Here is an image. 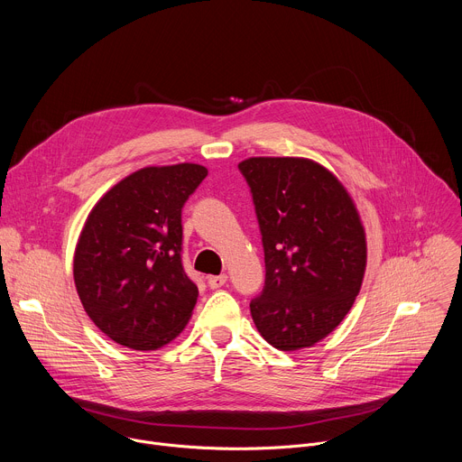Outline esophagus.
Wrapping results in <instances>:
<instances>
[{
	"mask_svg": "<svg viewBox=\"0 0 462 462\" xmlns=\"http://www.w3.org/2000/svg\"><path fill=\"white\" fill-rule=\"evenodd\" d=\"M228 276L226 274H219V276H208V287L210 289H219L226 283Z\"/></svg>",
	"mask_w": 462,
	"mask_h": 462,
	"instance_id": "obj_1",
	"label": "esophagus"
}]
</instances>
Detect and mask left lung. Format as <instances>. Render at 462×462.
I'll return each instance as SVG.
<instances>
[{"instance_id":"obj_1","label":"left lung","mask_w":462,"mask_h":462,"mask_svg":"<svg viewBox=\"0 0 462 462\" xmlns=\"http://www.w3.org/2000/svg\"><path fill=\"white\" fill-rule=\"evenodd\" d=\"M265 252V285L250 301L261 337L309 347L346 318L362 287L365 234L338 179L307 159L252 157L239 166Z\"/></svg>"}]
</instances>
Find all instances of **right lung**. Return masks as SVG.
Wrapping results in <instances>:
<instances>
[{
    "instance_id": "add662e5",
    "label": "right lung",
    "mask_w": 462,
    "mask_h": 462,
    "mask_svg": "<svg viewBox=\"0 0 462 462\" xmlns=\"http://www.w3.org/2000/svg\"><path fill=\"white\" fill-rule=\"evenodd\" d=\"M207 173L199 164L143 168L91 210L75 283L89 318L116 344L153 351L188 323L197 285L182 265V208Z\"/></svg>"
}]
</instances>
